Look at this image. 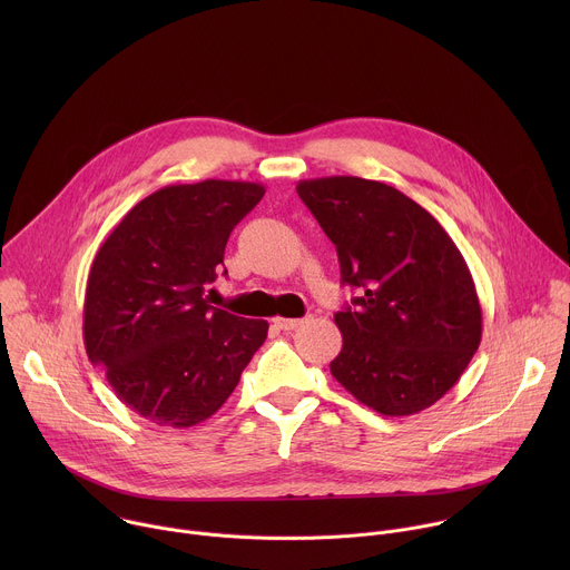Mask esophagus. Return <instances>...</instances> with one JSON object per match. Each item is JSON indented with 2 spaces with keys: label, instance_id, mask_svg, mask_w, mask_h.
Instances as JSON below:
<instances>
[{
  "label": "esophagus",
  "instance_id": "esophagus-1",
  "mask_svg": "<svg viewBox=\"0 0 570 570\" xmlns=\"http://www.w3.org/2000/svg\"><path fill=\"white\" fill-rule=\"evenodd\" d=\"M311 317V315H308ZM308 317H275V327L282 330V332H293L297 327H302V324L308 320Z\"/></svg>",
  "mask_w": 570,
  "mask_h": 570
}]
</instances>
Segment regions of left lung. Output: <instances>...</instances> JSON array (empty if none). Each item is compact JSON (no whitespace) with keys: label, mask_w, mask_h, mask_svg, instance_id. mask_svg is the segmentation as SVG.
Instances as JSON below:
<instances>
[{"label":"left lung","mask_w":570,"mask_h":570,"mask_svg":"<svg viewBox=\"0 0 570 570\" xmlns=\"http://www.w3.org/2000/svg\"><path fill=\"white\" fill-rule=\"evenodd\" d=\"M302 203L332 238L343 286V350L332 374L367 409L403 417L442 399L482 336L471 273L444 227L399 189L332 176L302 180Z\"/></svg>","instance_id":"8db88e82"}]
</instances>
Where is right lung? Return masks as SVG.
<instances>
[{"mask_svg": "<svg viewBox=\"0 0 570 570\" xmlns=\"http://www.w3.org/2000/svg\"><path fill=\"white\" fill-rule=\"evenodd\" d=\"M264 194L238 180L165 187L121 218L92 262L88 356L128 409L157 426L212 417L268 336L266 320L232 315L205 295L232 229Z\"/></svg>", "mask_w": 570, "mask_h": 570, "instance_id": "1", "label": "right lung"}]
</instances>
